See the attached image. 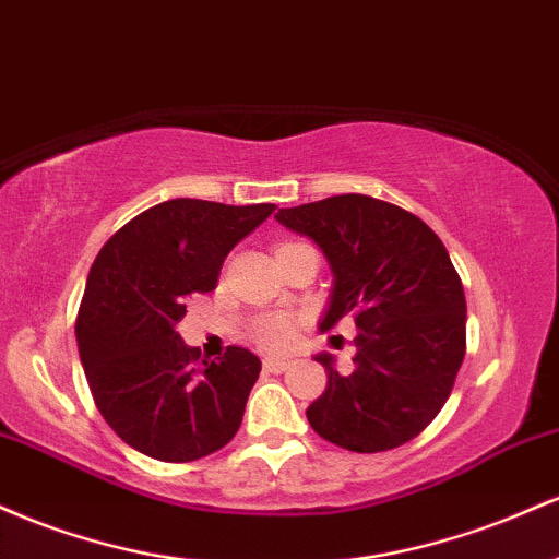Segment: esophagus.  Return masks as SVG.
<instances>
[{"label":"esophagus","instance_id":"esophagus-1","mask_svg":"<svg viewBox=\"0 0 559 559\" xmlns=\"http://www.w3.org/2000/svg\"><path fill=\"white\" fill-rule=\"evenodd\" d=\"M262 365H265L267 373H284V370H288V365H292V362L278 360V357H265V362H262Z\"/></svg>","mask_w":559,"mask_h":559}]
</instances>
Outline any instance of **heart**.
Segmentation results:
<instances>
[{"label": "heart", "mask_w": 559, "mask_h": 559, "mask_svg": "<svg viewBox=\"0 0 559 559\" xmlns=\"http://www.w3.org/2000/svg\"><path fill=\"white\" fill-rule=\"evenodd\" d=\"M294 333H297V325L288 316H267L258 320L252 329L254 342L265 349H286L294 342Z\"/></svg>", "instance_id": "b5f03b06"}]
</instances>
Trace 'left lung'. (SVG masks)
I'll return each mask as SVG.
<instances>
[{
  "label": "left lung",
  "instance_id": "8db88e82",
  "mask_svg": "<svg viewBox=\"0 0 559 559\" xmlns=\"http://www.w3.org/2000/svg\"><path fill=\"white\" fill-rule=\"evenodd\" d=\"M275 221L320 247L333 273L320 331L357 325V355L307 407L312 431L349 452L407 444L444 407L465 357V292L447 247L420 217L365 194L278 210Z\"/></svg>",
  "mask_w": 559,
  "mask_h": 559
}]
</instances>
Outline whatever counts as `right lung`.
Instances as JSON below:
<instances>
[{"label":"right lung","instance_id":"right-lung-1","mask_svg":"<svg viewBox=\"0 0 559 559\" xmlns=\"http://www.w3.org/2000/svg\"><path fill=\"white\" fill-rule=\"evenodd\" d=\"M275 204L170 199L128 221L96 254L75 338L96 409L128 447L191 463L239 431L260 357L228 346L202 360L176 325L191 294L213 292L223 260Z\"/></svg>","mask_w":559,"mask_h":559}]
</instances>
